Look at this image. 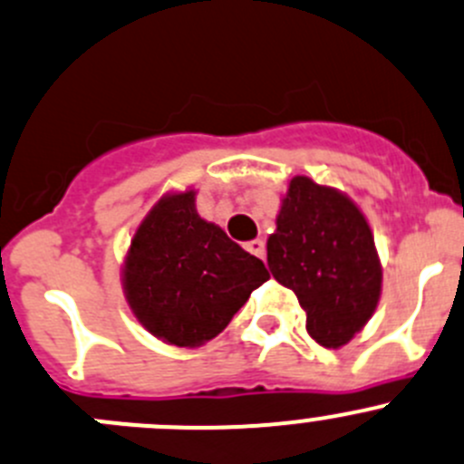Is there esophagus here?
Returning a JSON list of instances; mask_svg holds the SVG:
<instances>
[{"instance_id":"esophagus-1","label":"esophagus","mask_w":464,"mask_h":464,"mask_svg":"<svg viewBox=\"0 0 464 464\" xmlns=\"http://www.w3.org/2000/svg\"><path fill=\"white\" fill-rule=\"evenodd\" d=\"M245 249L251 251V254H254V256H258V258H263V256H265V242L260 240V237H256V240L246 242Z\"/></svg>"}]
</instances>
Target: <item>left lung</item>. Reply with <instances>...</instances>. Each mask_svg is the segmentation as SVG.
<instances>
[{
  "instance_id": "obj_1",
  "label": "left lung",
  "mask_w": 464,
  "mask_h": 464,
  "mask_svg": "<svg viewBox=\"0 0 464 464\" xmlns=\"http://www.w3.org/2000/svg\"><path fill=\"white\" fill-rule=\"evenodd\" d=\"M267 265L305 310L310 337L326 349L349 344L381 299L383 267L370 222L352 197L292 177L267 237Z\"/></svg>"
}]
</instances>
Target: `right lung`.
I'll return each instance as SVG.
<instances>
[{"mask_svg": "<svg viewBox=\"0 0 464 464\" xmlns=\"http://www.w3.org/2000/svg\"><path fill=\"white\" fill-rule=\"evenodd\" d=\"M197 190L160 197L136 228L122 263L133 317L165 344H206L269 278L218 224L197 213Z\"/></svg>", "mask_w": 464, "mask_h": 464, "instance_id": "obj_1", "label": "right lung"}]
</instances>
